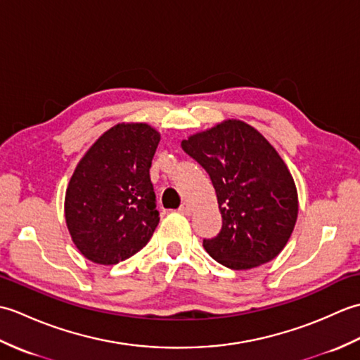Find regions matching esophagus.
<instances>
[{
  "label": "esophagus",
  "mask_w": 360,
  "mask_h": 360,
  "mask_svg": "<svg viewBox=\"0 0 360 360\" xmlns=\"http://www.w3.org/2000/svg\"><path fill=\"white\" fill-rule=\"evenodd\" d=\"M178 210L182 213V215H190V213H192V207H190V205L186 202L182 204Z\"/></svg>",
  "instance_id": "34e87169"
}]
</instances>
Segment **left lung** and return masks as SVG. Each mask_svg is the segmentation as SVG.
<instances>
[{"mask_svg": "<svg viewBox=\"0 0 360 360\" xmlns=\"http://www.w3.org/2000/svg\"><path fill=\"white\" fill-rule=\"evenodd\" d=\"M215 187L223 226L204 238L212 258L246 271L277 257L294 231L298 201L292 176L272 145L241 120H227L181 142Z\"/></svg>", "mask_w": 360, "mask_h": 360, "instance_id": "obj_1", "label": "left lung"}]
</instances>
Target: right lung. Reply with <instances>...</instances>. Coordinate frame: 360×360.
<instances>
[{
    "label": "right lung",
    "mask_w": 360,
    "mask_h": 360,
    "mask_svg": "<svg viewBox=\"0 0 360 360\" xmlns=\"http://www.w3.org/2000/svg\"><path fill=\"white\" fill-rule=\"evenodd\" d=\"M160 136L145 124H122L89 148L70 181L65 217L72 241L91 262L133 257L159 224L150 167Z\"/></svg>",
    "instance_id": "add662e5"
}]
</instances>
